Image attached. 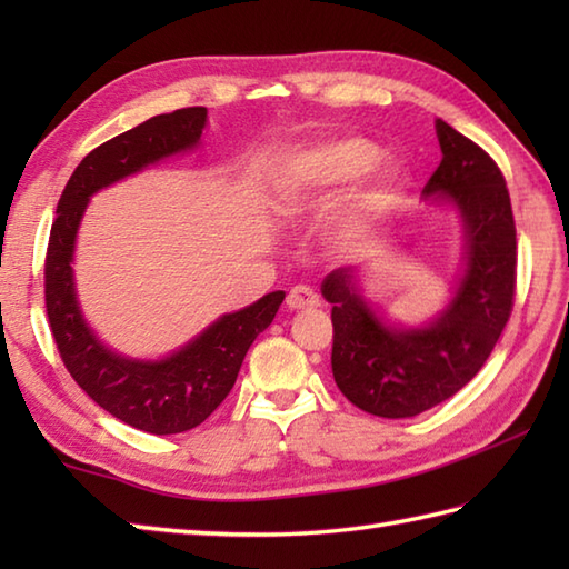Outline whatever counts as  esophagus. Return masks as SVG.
I'll return each mask as SVG.
<instances>
[{
    "mask_svg": "<svg viewBox=\"0 0 569 569\" xmlns=\"http://www.w3.org/2000/svg\"><path fill=\"white\" fill-rule=\"evenodd\" d=\"M286 306L291 310H310V308H318L320 306V296L312 291L310 286H293L291 291H288L286 298Z\"/></svg>",
    "mask_w": 569,
    "mask_h": 569,
    "instance_id": "esophagus-1",
    "label": "esophagus"
}]
</instances>
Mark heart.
<instances>
[{
    "label": "heart",
    "instance_id": "obj_1",
    "mask_svg": "<svg viewBox=\"0 0 569 569\" xmlns=\"http://www.w3.org/2000/svg\"><path fill=\"white\" fill-rule=\"evenodd\" d=\"M379 149L365 139L320 141L286 159L273 178L278 210L296 214L310 202L330 198L349 188L377 163ZM406 186L403 168L386 161L352 190V196L335 214L330 224V244L340 251L367 247L379 232L401 198Z\"/></svg>",
    "mask_w": 569,
    "mask_h": 569
}]
</instances>
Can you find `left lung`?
Segmentation results:
<instances>
[{
    "label": "left lung",
    "mask_w": 569,
    "mask_h": 569,
    "mask_svg": "<svg viewBox=\"0 0 569 569\" xmlns=\"http://www.w3.org/2000/svg\"><path fill=\"white\" fill-rule=\"evenodd\" d=\"M442 161L422 196L462 224V266L445 306L422 322H401L371 303L367 269L325 276L332 303V377L357 408L413 418L467 386L509 322L516 283V224L506 180L475 141L435 119Z\"/></svg>",
    "instance_id": "1"
}]
</instances>
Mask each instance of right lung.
<instances>
[{"mask_svg": "<svg viewBox=\"0 0 569 569\" xmlns=\"http://www.w3.org/2000/svg\"><path fill=\"white\" fill-rule=\"evenodd\" d=\"M204 127L208 110L188 107L151 117L90 151L58 200L48 241L46 310L70 377L107 413L151 435L196 428L224 401L251 342L269 328L286 298L283 291H273L247 308L224 312L183 347L156 359L117 352L84 318L72 261L90 198L149 166L196 151Z\"/></svg>", "mask_w": 569, "mask_h": 569, "instance_id": "add662e5", "label": "right lung"}]
</instances>
